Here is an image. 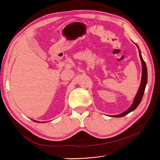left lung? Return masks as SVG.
Here are the masks:
<instances>
[{"label": "left lung", "mask_w": 160, "mask_h": 160, "mask_svg": "<svg viewBox=\"0 0 160 160\" xmlns=\"http://www.w3.org/2000/svg\"><path fill=\"white\" fill-rule=\"evenodd\" d=\"M138 49H139V48H138ZM139 57H140V59H141L142 65V77L141 84H140L138 92L136 96H135V98L133 100V102L132 106H131V107L128 110L124 111L123 113H121L119 115H113V117H114V118L123 117V116H125V115H127V114L129 113L130 112H132V111H133V110H135V109L137 108V107L139 105L140 102H141V101L143 98L145 89H146L147 81H148V71H147V67H146V62H145V61L143 59V58L141 55V52H140L139 49Z\"/></svg>", "instance_id": "8db88e82"}]
</instances>
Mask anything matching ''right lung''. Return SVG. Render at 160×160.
I'll return each mask as SVG.
<instances>
[{
  "label": "right lung",
  "instance_id": "right-lung-1",
  "mask_svg": "<svg viewBox=\"0 0 160 160\" xmlns=\"http://www.w3.org/2000/svg\"><path fill=\"white\" fill-rule=\"evenodd\" d=\"M34 121V122H37V121H35V120H33Z\"/></svg>",
  "mask_w": 160,
  "mask_h": 160
}]
</instances>
